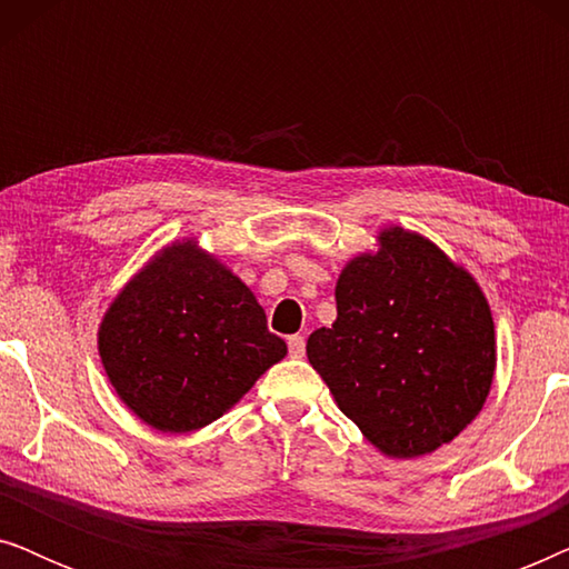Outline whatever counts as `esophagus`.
Instances as JSON below:
<instances>
[{"label": "esophagus", "instance_id": "34e87169", "mask_svg": "<svg viewBox=\"0 0 569 569\" xmlns=\"http://www.w3.org/2000/svg\"><path fill=\"white\" fill-rule=\"evenodd\" d=\"M287 347H290V355H292V357H302V355H306V339H302L300 333H295V337L287 339Z\"/></svg>", "mask_w": 569, "mask_h": 569}]
</instances>
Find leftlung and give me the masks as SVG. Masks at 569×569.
I'll return each instance as SVG.
<instances>
[{
  "mask_svg": "<svg viewBox=\"0 0 569 569\" xmlns=\"http://www.w3.org/2000/svg\"><path fill=\"white\" fill-rule=\"evenodd\" d=\"M337 321L308 337V362L386 458L448 446L485 407L495 321L473 274L422 232L378 230L337 279Z\"/></svg>",
  "mask_w": 569,
  "mask_h": 569,
  "instance_id": "1",
  "label": "left lung"
}]
</instances>
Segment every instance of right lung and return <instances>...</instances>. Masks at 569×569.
Segmentation results:
<instances>
[{"label": "right lung", "mask_w": 569, "mask_h": 569, "mask_svg": "<svg viewBox=\"0 0 569 569\" xmlns=\"http://www.w3.org/2000/svg\"><path fill=\"white\" fill-rule=\"evenodd\" d=\"M108 383L158 432L212 425L251 391L287 345L243 279L186 236L116 292L98 326Z\"/></svg>", "instance_id": "add662e5"}]
</instances>
